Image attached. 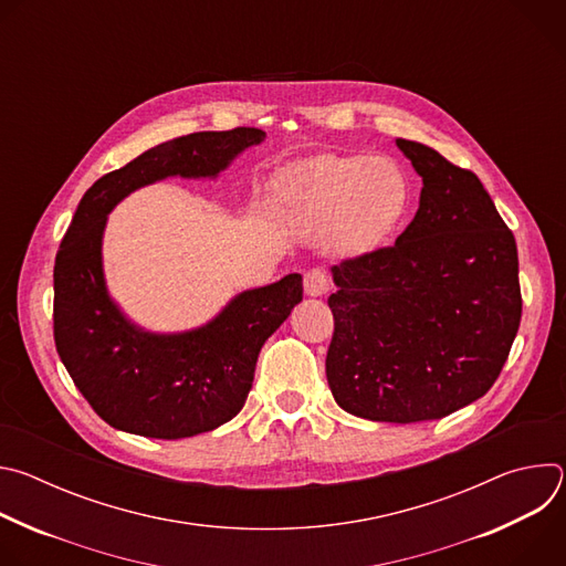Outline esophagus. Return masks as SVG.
I'll return each instance as SVG.
<instances>
[{
  "label": "esophagus",
  "instance_id": "34e87169",
  "mask_svg": "<svg viewBox=\"0 0 566 566\" xmlns=\"http://www.w3.org/2000/svg\"><path fill=\"white\" fill-rule=\"evenodd\" d=\"M329 284H332V280H329L327 271H322V269H311L304 275V291H306V295H313V297L325 295L329 291Z\"/></svg>",
  "mask_w": 566,
  "mask_h": 566
}]
</instances>
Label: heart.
<instances>
[{"instance_id": "b5f03b06", "label": "heart", "mask_w": 566, "mask_h": 566, "mask_svg": "<svg viewBox=\"0 0 566 566\" xmlns=\"http://www.w3.org/2000/svg\"><path fill=\"white\" fill-rule=\"evenodd\" d=\"M295 223L311 232L334 230L345 251L380 239L408 203V181L385 156H319L291 168L277 184Z\"/></svg>"}]
</instances>
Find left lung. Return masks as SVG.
I'll use <instances>...</instances> for the list:
<instances>
[{"mask_svg":"<svg viewBox=\"0 0 566 566\" xmlns=\"http://www.w3.org/2000/svg\"><path fill=\"white\" fill-rule=\"evenodd\" d=\"M423 179L396 239L336 264L327 380L349 415L443 419L497 380L522 319L517 247L474 172L396 138Z\"/></svg>","mask_w":566,"mask_h":566,"instance_id":"obj_1","label":"left lung"}]
</instances>
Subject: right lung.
Here are the masks:
<instances>
[{
    "label": "right lung",
    "instance_id": "add662e5",
    "mask_svg": "<svg viewBox=\"0 0 566 566\" xmlns=\"http://www.w3.org/2000/svg\"><path fill=\"white\" fill-rule=\"evenodd\" d=\"M258 127L197 132L143 151L101 177L80 201L53 269V338L75 387L116 430L184 439L230 421L253 387L262 345L302 300V275L237 295L206 327L154 336L109 300L101 244L107 212L132 190L166 177H214Z\"/></svg>",
    "mask_w": 566,
    "mask_h": 566
}]
</instances>
